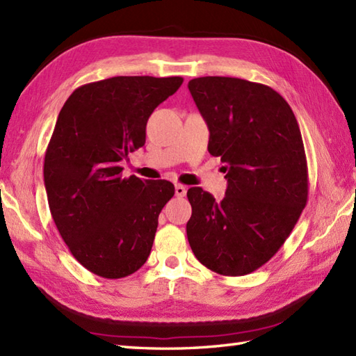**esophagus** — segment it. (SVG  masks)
Returning <instances> with one entry per match:
<instances>
[{"mask_svg":"<svg viewBox=\"0 0 356 356\" xmlns=\"http://www.w3.org/2000/svg\"><path fill=\"white\" fill-rule=\"evenodd\" d=\"M176 195L177 197H185V194H186V186L185 185H182V184H176Z\"/></svg>","mask_w":356,"mask_h":356,"instance_id":"obj_1","label":"esophagus"}]
</instances>
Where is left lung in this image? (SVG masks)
Here are the masks:
<instances>
[{"mask_svg":"<svg viewBox=\"0 0 356 356\" xmlns=\"http://www.w3.org/2000/svg\"><path fill=\"white\" fill-rule=\"evenodd\" d=\"M209 128V154L228 179L220 202L200 186L188 190L190 246L220 275L263 266L289 237L307 202V162L300 127L282 95L257 82L203 76L188 82Z\"/></svg>","mask_w":356,"mask_h":356,"instance_id":"8db88e82","label":"left lung"}]
</instances>
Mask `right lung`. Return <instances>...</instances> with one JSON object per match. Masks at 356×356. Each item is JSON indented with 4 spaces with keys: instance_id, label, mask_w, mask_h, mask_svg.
Wrapping results in <instances>:
<instances>
[{
    "instance_id": "1",
    "label": "right lung",
    "mask_w": 356,
    "mask_h": 356,
    "mask_svg": "<svg viewBox=\"0 0 356 356\" xmlns=\"http://www.w3.org/2000/svg\"><path fill=\"white\" fill-rule=\"evenodd\" d=\"M182 82L180 76L90 82L59 111L44 157L49 208L72 255L96 275H131L148 259L174 185L122 177L119 162L145 145L151 113Z\"/></svg>"
}]
</instances>
